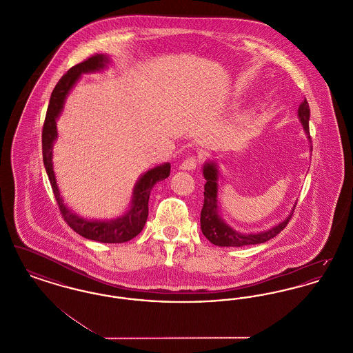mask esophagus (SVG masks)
<instances>
[{
    "instance_id": "esophagus-1",
    "label": "esophagus",
    "mask_w": 353,
    "mask_h": 353,
    "mask_svg": "<svg viewBox=\"0 0 353 353\" xmlns=\"http://www.w3.org/2000/svg\"><path fill=\"white\" fill-rule=\"evenodd\" d=\"M196 167H197V159L192 156V157H188L186 160L181 163L180 169H183V170H193V169H196Z\"/></svg>"
}]
</instances>
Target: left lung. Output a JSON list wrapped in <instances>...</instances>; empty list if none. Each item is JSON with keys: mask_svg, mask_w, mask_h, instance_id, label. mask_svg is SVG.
I'll return each mask as SVG.
<instances>
[{"mask_svg": "<svg viewBox=\"0 0 353 353\" xmlns=\"http://www.w3.org/2000/svg\"><path fill=\"white\" fill-rule=\"evenodd\" d=\"M298 118L302 123L303 130L307 134V139L311 143L310 136V105L308 101L304 99L302 104L298 108ZM312 151V147L310 148ZM202 174L206 180L205 183V190H203V206L201 210V230L202 234L205 235L213 245L221 246V248H242L248 245H258L269 241L275 235L279 234L288 223L294 213V208L291 209L290 214L285 217L282 222L278 225L270 228L268 230L262 232H239L235 230L230 225L225 222V219L221 217L219 206V164L216 160H208L202 167Z\"/></svg>", "mask_w": 353, "mask_h": 353, "instance_id": "1", "label": "left lung"}]
</instances>
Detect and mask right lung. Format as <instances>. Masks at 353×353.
<instances>
[{
	"label": "right lung",
	"mask_w": 353,
	"mask_h": 353,
	"mask_svg": "<svg viewBox=\"0 0 353 353\" xmlns=\"http://www.w3.org/2000/svg\"><path fill=\"white\" fill-rule=\"evenodd\" d=\"M110 63L111 59L108 55L97 54L82 63H78L74 68H70L59 79V82L51 92L50 101L45 118L42 131V153L43 164L48 177L50 180L55 200L58 202L61 213L68 222V226L87 239L98 241L103 243H123L132 239L143 230L148 219V200L152 188L156 183L163 181L168 177L170 173V164L164 163L144 172L134 184L130 209L123 216H119L114 219H84L78 213H75L72 209H70L61 196V190L57 184L52 167V147L58 137L57 120L63 111L65 101L70 91L78 83L82 74L99 72L108 68Z\"/></svg>",
	"instance_id": "obj_1"
}]
</instances>
